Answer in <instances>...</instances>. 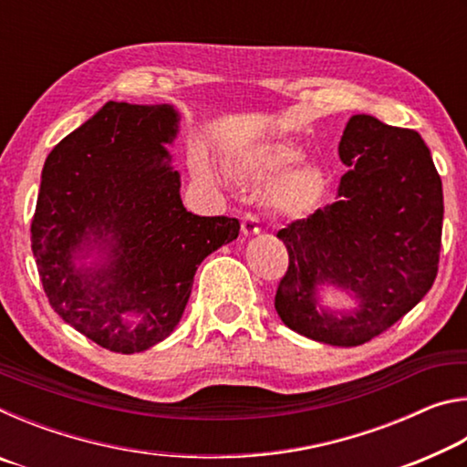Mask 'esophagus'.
I'll return each instance as SVG.
<instances>
[{
  "label": "esophagus",
  "mask_w": 467,
  "mask_h": 467,
  "mask_svg": "<svg viewBox=\"0 0 467 467\" xmlns=\"http://www.w3.org/2000/svg\"><path fill=\"white\" fill-rule=\"evenodd\" d=\"M241 228H243L244 234H259V233H262V223H259L257 216L244 214L241 218Z\"/></svg>",
  "instance_id": "34e87169"
}]
</instances>
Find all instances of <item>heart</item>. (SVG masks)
<instances>
[{
	"instance_id": "b5f03b06",
	"label": "heart",
	"mask_w": 467,
	"mask_h": 467,
	"mask_svg": "<svg viewBox=\"0 0 467 467\" xmlns=\"http://www.w3.org/2000/svg\"><path fill=\"white\" fill-rule=\"evenodd\" d=\"M298 158V150L286 141H262L236 156V169L244 177L267 181L282 171L283 175L270 187L267 202L278 212H295L313 195L317 187V172L311 167H292ZM202 175H210L205 162H197Z\"/></svg>"
}]
</instances>
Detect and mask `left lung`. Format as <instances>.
Segmentation results:
<instances>
[{"label":"left lung","instance_id":"left-lung-1","mask_svg":"<svg viewBox=\"0 0 467 467\" xmlns=\"http://www.w3.org/2000/svg\"><path fill=\"white\" fill-rule=\"evenodd\" d=\"M337 150L348 167L337 200L278 231L288 272L274 305L296 334L350 348L389 329L431 290L439 270L442 185L414 130L352 115ZM323 285L348 291L358 306L323 310Z\"/></svg>","mask_w":467,"mask_h":467}]
</instances>
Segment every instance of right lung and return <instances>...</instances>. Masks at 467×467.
<instances>
[{"instance_id":"add662e5","label":"right lung","mask_w":467,"mask_h":467,"mask_svg":"<svg viewBox=\"0 0 467 467\" xmlns=\"http://www.w3.org/2000/svg\"><path fill=\"white\" fill-rule=\"evenodd\" d=\"M177 133L171 105L110 100L45 161L30 226L45 295L110 352H144L169 337L197 265L239 236L236 218L185 210L167 148Z\"/></svg>"}]
</instances>
